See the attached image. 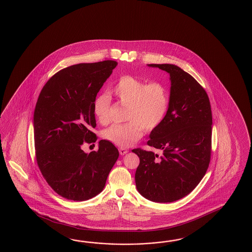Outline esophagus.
I'll list each match as a JSON object with an SVG mask.
<instances>
[{"mask_svg": "<svg viewBox=\"0 0 252 252\" xmlns=\"http://www.w3.org/2000/svg\"><path fill=\"white\" fill-rule=\"evenodd\" d=\"M127 152H128V150H126V149H125V148H120V149H119V153H120V155H122V156L126 155Z\"/></svg>", "mask_w": 252, "mask_h": 252, "instance_id": "esophagus-1", "label": "esophagus"}]
</instances>
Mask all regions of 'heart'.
I'll return each mask as SVG.
<instances>
[{
    "label": "heart",
    "mask_w": 252,
    "mask_h": 252,
    "mask_svg": "<svg viewBox=\"0 0 252 252\" xmlns=\"http://www.w3.org/2000/svg\"><path fill=\"white\" fill-rule=\"evenodd\" d=\"M111 94L126 105L125 124L112 125L103 131L102 136L111 143L128 148L143 136L144 128L153 131L158 128L169 108V93L162 83L147 82L131 75L121 76L110 88ZM111 98L106 94L95 97L94 113L102 124L108 122Z\"/></svg>",
    "instance_id": "heart-1"
}]
</instances>
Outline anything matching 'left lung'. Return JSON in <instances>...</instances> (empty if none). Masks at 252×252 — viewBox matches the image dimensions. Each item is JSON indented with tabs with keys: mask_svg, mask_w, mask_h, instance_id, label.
I'll list each match as a JSON object with an SVG mask.
<instances>
[{
	"mask_svg": "<svg viewBox=\"0 0 252 252\" xmlns=\"http://www.w3.org/2000/svg\"><path fill=\"white\" fill-rule=\"evenodd\" d=\"M170 74L169 108L148 145L162 150L136 149L139 158L136 189L156 203H171L189 194L207 170L211 156L212 112L209 98L196 80L173 64H148Z\"/></svg>",
	"mask_w": 252,
	"mask_h": 252,
	"instance_id": "1",
	"label": "left lung"
}]
</instances>
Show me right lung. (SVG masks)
Wrapping results in <instances>:
<instances>
[{"label":"right lung","instance_id":"1","mask_svg":"<svg viewBox=\"0 0 252 252\" xmlns=\"http://www.w3.org/2000/svg\"><path fill=\"white\" fill-rule=\"evenodd\" d=\"M114 61L81 63L63 68L41 91L34 112L35 156L41 173L62 197L85 201L104 188L119 152L107 140L85 153L83 142H95L94 101L117 66Z\"/></svg>","mask_w":252,"mask_h":252}]
</instances>
